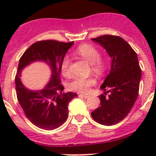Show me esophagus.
I'll return each mask as SVG.
<instances>
[{"label": "esophagus", "instance_id": "obj_1", "mask_svg": "<svg viewBox=\"0 0 156 156\" xmlns=\"http://www.w3.org/2000/svg\"><path fill=\"white\" fill-rule=\"evenodd\" d=\"M78 97H83V98H84V99H88L90 97V96H88V95H84V94H79V95H78Z\"/></svg>", "mask_w": 156, "mask_h": 156}]
</instances>
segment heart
Returning a JSON list of instances; mask_svg holds the SVG:
<instances>
[{
  "label": "heart",
  "mask_w": 156,
  "mask_h": 156,
  "mask_svg": "<svg viewBox=\"0 0 156 156\" xmlns=\"http://www.w3.org/2000/svg\"><path fill=\"white\" fill-rule=\"evenodd\" d=\"M75 53L84 58L90 64L93 71L98 73H103L106 69V63L100 58V52L97 48L90 44H83L75 50ZM71 59L69 56H65L61 62V72L64 75L70 74ZM96 81L92 78L77 77L69 83L68 88L70 90L86 94L90 90L91 86L94 85Z\"/></svg>",
  "instance_id": "b5f03b06"
}]
</instances>
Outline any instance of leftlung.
I'll return each instance as SVG.
<instances>
[{"label":"left lung","mask_w":156,"mask_h":156,"mask_svg":"<svg viewBox=\"0 0 156 156\" xmlns=\"http://www.w3.org/2000/svg\"><path fill=\"white\" fill-rule=\"evenodd\" d=\"M92 41L106 49L112 64L101 86L105 92L99 96L100 106L91 115L99 124L111 126L123 120L134 105L139 94L141 69L136 52L122 37L105 34Z\"/></svg>","instance_id":"obj_1"}]
</instances>
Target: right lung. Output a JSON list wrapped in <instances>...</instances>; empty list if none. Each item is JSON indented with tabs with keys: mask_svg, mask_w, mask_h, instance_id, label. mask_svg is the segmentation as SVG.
<instances>
[{
	"mask_svg": "<svg viewBox=\"0 0 156 156\" xmlns=\"http://www.w3.org/2000/svg\"><path fill=\"white\" fill-rule=\"evenodd\" d=\"M74 41L65 43L54 40L39 41L25 51L19 62L15 77L17 100L25 115L37 127L51 130L60 127L69 116V103L75 93H63L61 84V62ZM35 61L46 62L51 69V78L41 91H30L20 80L21 70Z\"/></svg>",
	"mask_w": 156,
	"mask_h": 156,
	"instance_id": "obj_1",
	"label": "right lung"
}]
</instances>
